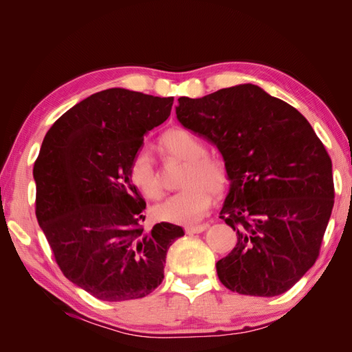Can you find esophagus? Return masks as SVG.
<instances>
[{"label":"esophagus","mask_w":352,"mask_h":352,"mask_svg":"<svg viewBox=\"0 0 352 352\" xmlns=\"http://www.w3.org/2000/svg\"><path fill=\"white\" fill-rule=\"evenodd\" d=\"M207 229V225H195V226H186L185 232L189 235H194V233H201Z\"/></svg>","instance_id":"esophagus-1"}]
</instances>
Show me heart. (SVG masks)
<instances>
[{
	"instance_id": "1",
	"label": "heart",
	"mask_w": 352,
	"mask_h": 352,
	"mask_svg": "<svg viewBox=\"0 0 352 352\" xmlns=\"http://www.w3.org/2000/svg\"><path fill=\"white\" fill-rule=\"evenodd\" d=\"M160 144L170 157L185 162L186 167L180 180L184 189L157 204L153 214L158 220L177 225L195 223L208 211L211 194H220L228 186V168L220 158L208 155L204 142L184 127H173L164 132ZM129 177L146 198L158 199L162 197V179L148 148H141L132 157Z\"/></svg>"
}]
</instances>
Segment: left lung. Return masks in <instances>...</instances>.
Wrapping results in <instances>:
<instances>
[{
	"label": "left lung",
	"instance_id": "obj_1",
	"mask_svg": "<svg viewBox=\"0 0 352 352\" xmlns=\"http://www.w3.org/2000/svg\"><path fill=\"white\" fill-rule=\"evenodd\" d=\"M177 120L207 138L230 180L220 219L236 245L216 263L232 292L276 296L318 258L335 202L330 160L305 117L251 83L180 97Z\"/></svg>",
	"mask_w": 352,
	"mask_h": 352
}]
</instances>
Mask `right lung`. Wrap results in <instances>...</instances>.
<instances>
[{
    "mask_svg": "<svg viewBox=\"0 0 352 352\" xmlns=\"http://www.w3.org/2000/svg\"><path fill=\"white\" fill-rule=\"evenodd\" d=\"M173 97L111 88L91 95L50 127L34 166L36 219L66 278L102 301L151 294L167 251L185 232L162 221L144 230L146 207L129 164Z\"/></svg>",
    "mask_w": 352,
    "mask_h": 352,
    "instance_id": "add662e5",
    "label": "right lung"
}]
</instances>
